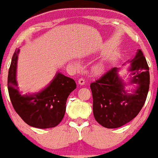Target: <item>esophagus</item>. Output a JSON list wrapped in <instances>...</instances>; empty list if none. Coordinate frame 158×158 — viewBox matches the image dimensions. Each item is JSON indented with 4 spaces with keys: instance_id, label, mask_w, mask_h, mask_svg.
Here are the masks:
<instances>
[{
    "instance_id": "obj_1",
    "label": "esophagus",
    "mask_w": 158,
    "mask_h": 158,
    "mask_svg": "<svg viewBox=\"0 0 158 158\" xmlns=\"http://www.w3.org/2000/svg\"><path fill=\"white\" fill-rule=\"evenodd\" d=\"M85 80L84 78H79L78 80V84L80 85H84V84H85Z\"/></svg>"
}]
</instances>
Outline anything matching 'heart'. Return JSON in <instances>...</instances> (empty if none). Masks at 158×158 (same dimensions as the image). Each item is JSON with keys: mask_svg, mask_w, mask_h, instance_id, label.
<instances>
[{"mask_svg": "<svg viewBox=\"0 0 158 158\" xmlns=\"http://www.w3.org/2000/svg\"><path fill=\"white\" fill-rule=\"evenodd\" d=\"M104 69H105V66L103 65L102 64H99V65H98L96 68H95L94 72L95 73H96V74H100V73H102L103 71H104Z\"/></svg>", "mask_w": 158, "mask_h": 158, "instance_id": "heart-1", "label": "heart"}]
</instances>
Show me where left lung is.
<instances>
[{"instance_id": "1", "label": "left lung", "mask_w": 158, "mask_h": 158, "mask_svg": "<svg viewBox=\"0 0 158 158\" xmlns=\"http://www.w3.org/2000/svg\"><path fill=\"white\" fill-rule=\"evenodd\" d=\"M129 71L133 75L130 84H138L131 94L125 90V83L118 75V68H112L90 84L93 115L96 121L106 128H118L131 121L145 102L150 74L142 50H139L131 61Z\"/></svg>"}]
</instances>
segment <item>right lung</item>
I'll list each match as a JSON object with an SVG mask.
<instances>
[{"label": "right lung", "instance_id": "1", "mask_svg": "<svg viewBox=\"0 0 158 158\" xmlns=\"http://www.w3.org/2000/svg\"><path fill=\"white\" fill-rule=\"evenodd\" d=\"M19 52L16 49L13 53L7 79L8 92L15 111L31 127L40 129L56 127L64 118L68 97L76 89L75 81L59 72L44 89L22 96L16 81Z\"/></svg>", "mask_w": 158, "mask_h": 158}]
</instances>
